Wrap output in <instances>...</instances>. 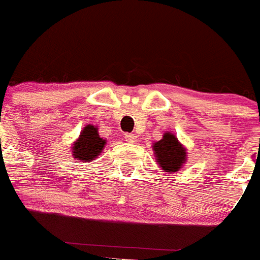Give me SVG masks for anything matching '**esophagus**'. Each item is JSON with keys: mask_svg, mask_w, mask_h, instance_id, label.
<instances>
[{"mask_svg": "<svg viewBox=\"0 0 260 260\" xmlns=\"http://www.w3.org/2000/svg\"><path fill=\"white\" fill-rule=\"evenodd\" d=\"M125 139L128 143H134V142L137 141V137H135L134 134H125Z\"/></svg>", "mask_w": 260, "mask_h": 260, "instance_id": "obj_1", "label": "esophagus"}]
</instances>
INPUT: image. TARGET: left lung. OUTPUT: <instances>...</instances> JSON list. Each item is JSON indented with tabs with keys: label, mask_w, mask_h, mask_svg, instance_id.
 I'll return each mask as SVG.
<instances>
[{
	"label": "left lung",
	"mask_w": 260,
	"mask_h": 260,
	"mask_svg": "<svg viewBox=\"0 0 260 260\" xmlns=\"http://www.w3.org/2000/svg\"><path fill=\"white\" fill-rule=\"evenodd\" d=\"M152 147L156 160L162 168V171L173 173L186 161V150L171 133H165L161 141L156 142Z\"/></svg>",
	"instance_id": "8db88e82"
}]
</instances>
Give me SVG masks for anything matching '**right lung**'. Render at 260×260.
Returning <instances> with one entry per match:
<instances>
[{
  "mask_svg": "<svg viewBox=\"0 0 260 260\" xmlns=\"http://www.w3.org/2000/svg\"><path fill=\"white\" fill-rule=\"evenodd\" d=\"M105 146V141L99 137L98 128L92 125H87L82 130L80 137L73 146V153L77 160L89 161L100 155Z\"/></svg>",
  "mask_w": 260,
  "mask_h": 260,
  "instance_id": "right-lung-1",
  "label": "right lung"
}]
</instances>
